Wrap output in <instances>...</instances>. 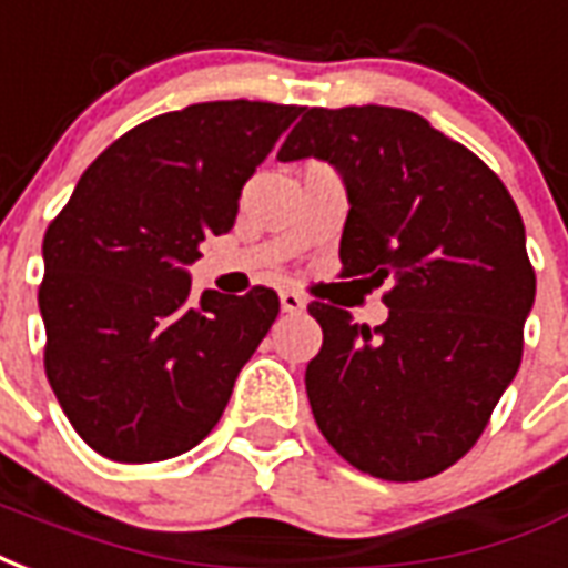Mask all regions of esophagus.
I'll return each mask as SVG.
<instances>
[{"label": "esophagus", "instance_id": "obj_1", "mask_svg": "<svg viewBox=\"0 0 568 568\" xmlns=\"http://www.w3.org/2000/svg\"><path fill=\"white\" fill-rule=\"evenodd\" d=\"M280 306H283V313H304L306 310L304 297L297 292H280Z\"/></svg>", "mask_w": 568, "mask_h": 568}]
</instances>
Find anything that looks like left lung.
I'll return each mask as SVG.
<instances>
[{
    "label": "left lung",
    "mask_w": 568,
    "mask_h": 568,
    "mask_svg": "<svg viewBox=\"0 0 568 568\" xmlns=\"http://www.w3.org/2000/svg\"><path fill=\"white\" fill-rule=\"evenodd\" d=\"M276 159L337 168L343 276L390 280L388 318L373 331L310 304L325 334L306 364L318 430L367 476L443 473L520 367L536 273L515 201L476 153L400 108H310Z\"/></svg>",
    "instance_id": "obj_1"
}]
</instances>
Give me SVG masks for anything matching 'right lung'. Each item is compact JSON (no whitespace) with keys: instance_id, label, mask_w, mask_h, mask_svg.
Instances as JSON below:
<instances>
[{"instance_id":"1","label":"right lung","mask_w":568,"mask_h":568,"mask_svg":"<svg viewBox=\"0 0 568 568\" xmlns=\"http://www.w3.org/2000/svg\"><path fill=\"white\" fill-rule=\"evenodd\" d=\"M304 108L201 102L134 125L92 162L44 234V369L71 427L120 464L178 457L229 406L280 297L207 288L189 264L237 220L243 183Z\"/></svg>"}]
</instances>
